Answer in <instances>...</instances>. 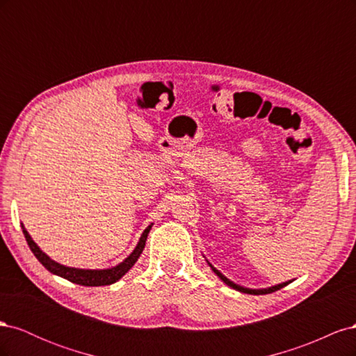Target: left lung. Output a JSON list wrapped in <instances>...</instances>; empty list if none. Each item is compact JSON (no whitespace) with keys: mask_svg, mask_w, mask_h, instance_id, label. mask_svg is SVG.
<instances>
[{"mask_svg":"<svg viewBox=\"0 0 356 356\" xmlns=\"http://www.w3.org/2000/svg\"><path fill=\"white\" fill-rule=\"evenodd\" d=\"M208 261V260H207ZM208 264H209V267L212 268V272L217 275L221 281L225 284V285H229L230 288H233V289H236V291H241V293H245V294H254V296H260V294H270V293H275V291H277V289H281V288H284V286H286L289 282H293V281H288V282H282V284H277V285H273V286H268V288H258V289H252V288H245V286H241V285H238V284H234L233 281H230L229 277H225L220 270H217V268H215L209 261H208Z\"/></svg>","mask_w":356,"mask_h":356,"instance_id":"obj_1","label":"left lung"}]
</instances>
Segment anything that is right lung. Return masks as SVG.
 Here are the masks:
<instances>
[{
    "label": "right lung",
    "instance_id": "right-lung-1",
    "mask_svg": "<svg viewBox=\"0 0 356 356\" xmlns=\"http://www.w3.org/2000/svg\"><path fill=\"white\" fill-rule=\"evenodd\" d=\"M153 227V222L148 225V227L143 232L141 238H139V242L136 243L135 250L131 252L127 258L117 264L114 267L110 268H77V267H68V266H63L56 263L55 260H51V258L42 252L40 250V246L32 241V238L29 236V233L26 232L25 225L22 224V232L25 234V239L31 248V251L34 252V255L37 257V260L44 266L47 270L53 275L60 276L63 279H67L70 282L74 284H79V285H84V286H102V285H111L114 282H117L118 279L123 277L129 270H131L132 266L138 261L139 255L143 254L144 251V246L147 242V236Z\"/></svg>",
    "mask_w": 356,
    "mask_h": 356
}]
</instances>
